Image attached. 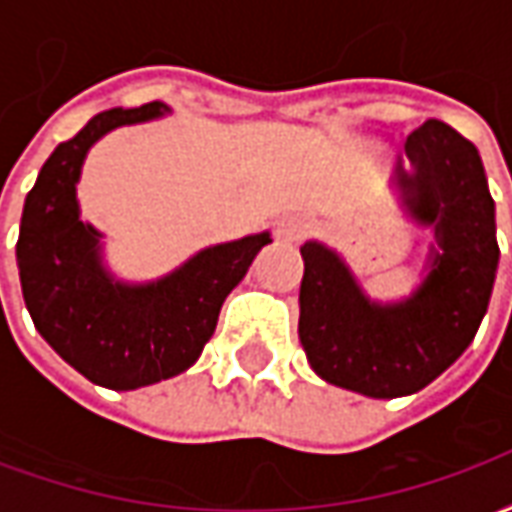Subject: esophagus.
Returning <instances> with one entry per match:
<instances>
[{"label": "esophagus", "instance_id": "34e87169", "mask_svg": "<svg viewBox=\"0 0 512 512\" xmlns=\"http://www.w3.org/2000/svg\"><path fill=\"white\" fill-rule=\"evenodd\" d=\"M310 230V224L304 222L301 216H285V219H279L277 227H274V233H277L279 241H288V244H296L301 241L304 235Z\"/></svg>", "mask_w": 512, "mask_h": 512}]
</instances>
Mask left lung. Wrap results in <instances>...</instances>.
I'll use <instances>...</instances> for the list:
<instances>
[{
  "mask_svg": "<svg viewBox=\"0 0 512 512\" xmlns=\"http://www.w3.org/2000/svg\"><path fill=\"white\" fill-rule=\"evenodd\" d=\"M397 158L403 205L433 227L428 277L408 299H367L343 257L301 246L299 340L312 370L367 397H403L439 378L469 348L494 290L499 244L494 200L477 147L441 120L406 139Z\"/></svg>",
  "mask_w": 512,
  "mask_h": 512,
  "instance_id": "8db88e82",
  "label": "left lung"
}]
</instances>
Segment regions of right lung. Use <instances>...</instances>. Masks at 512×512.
I'll list each match as a JSON object with an SVG mask.
<instances>
[{
  "label": "right lung",
  "instance_id": "add662e5",
  "mask_svg": "<svg viewBox=\"0 0 512 512\" xmlns=\"http://www.w3.org/2000/svg\"><path fill=\"white\" fill-rule=\"evenodd\" d=\"M167 106L109 109L46 158L24 200L16 260L40 337L84 378L139 389L189 370L211 340L219 310L271 235L208 246L167 277L128 285L106 271L101 233L82 222L76 183L87 150L112 128L156 120Z\"/></svg>",
  "mask_w": 512,
  "mask_h": 512
}]
</instances>
